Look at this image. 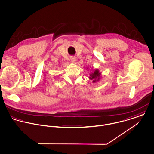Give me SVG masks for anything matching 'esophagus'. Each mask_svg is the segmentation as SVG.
I'll list each match as a JSON object with an SVG mask.
<instances>
[{
    "instance_id": "esophagus-1",
    "label": "esophagus",
    "mask_w": 154,
    "mask_h": 154,
    "mask_svg": "<svg viewBox=\"0 0 154 154\" xmlns=\"http://www.w3.org/2000/svg\"><path fill=\"white\" fill-rule=\"evenodd\" d=\"M70 60L72 62L75 63L76 61V58L75 57H70Z\"/></svg>"
}]
</instances>
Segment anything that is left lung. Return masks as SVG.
I'll return each instance as SVG.
<instances>
[{
	"label": "left lung",
	"mask_w": 154,
	"mask_h": 154,
	"mask_svg": "<svg viewBox=\"0 0 154 154\" xmlns=\"http://www.w3.org/2000/svg\"><path fill=\"white\" fill-rule=\"evenodd\" d=\"M99 76H100V73H99V71H98L97 70H96L93 73H92V74L90 75V78L91 80L93 79V82H94L95 81H96V80L95 79L96 78H98V79H99Z\"/></svg>",
	"instance_id": "8db88e82"
}]
</instances>
